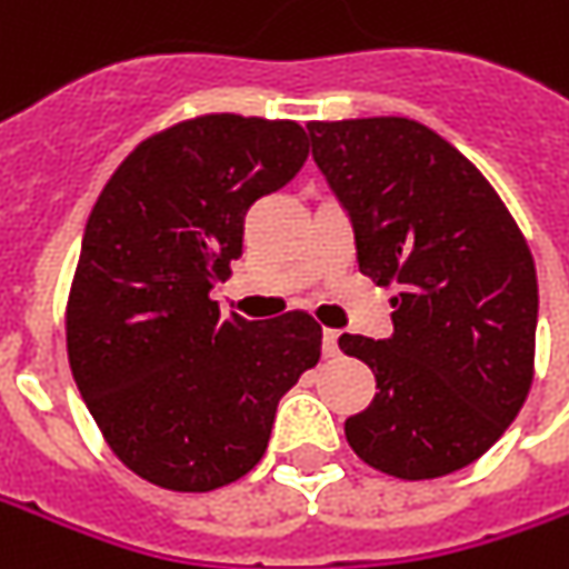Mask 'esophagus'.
I'll return each instance as SVG.
<instances>
[{
    "mask_svg": "<svg viewBox=\"0 0 569 569\" xmlns=\"http://www.w3.org/2000/svg\"><path fill=\"white\" fill-rule=\"evenodd\" d=\"M322 351H326L329 358L339 355V332H336V329H322Z\"/></svg>",
    "mask_w": 569,
    "mask_h": 569,
    "instance_id": "34e87169",
    "label": "esophagus"
}]
</instances>
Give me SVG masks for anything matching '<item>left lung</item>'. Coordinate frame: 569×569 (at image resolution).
Listing matches in <instances>:
<instances>
[{
    "instance_id": "1",
    "label": "left lung",
    "mask_w": 569,
    "mask_h": 569,
    "mask_svg": "<svg viewBox=\"0 0 569 569\" xmlns=\"http://www.w3.org/2000/svg\"><path fill=\"white\" fill-rule=\"evenodd\" d=\"M351 218L358 266L396 284L392 339L341 336L377 377L345 421L367 466L405 481L471 466L503 437L536 373V262L466 154L405 117L307 122Z\"/></svg>"
}]
</instances>
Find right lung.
Listing matches in <instances>:
<instances>
[{
    "label": "right lung",
    "mask_w": 569,
    "mask_h": 569,
    "mask_svg": "<svg viewBox=\"0 0 569 569\" xmlns=\"http://www.w3.org/2000/svg\"><path fill=\"white\" fill-rule=\"evenodd\" d=\"M307 154L295 120L206 113L144 139L91 208L66 307L69 367L107 447L158 488L243 478L281 396L317 367L310 313L247 322L208 297L243 252L247 208Z\"/></svg>",
    "instance_id": "right-lung-1"
}]
</instances>
